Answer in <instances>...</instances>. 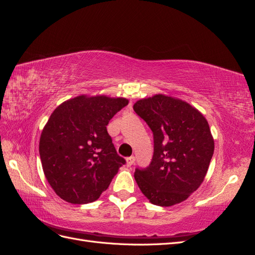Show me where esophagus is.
I'll return each mask as SVG.
<instances>
[{"instance_id":"esophagus-1","label":"esophagus","mask_w":255,"mask_h":255,"mask_svg":"<svg viewBox=\"0 0 255 255\" xmlns=\"http://www.w3.org/2000/svg\"><path fill=\"white\" fill-rule=\"evenodd\" d=\"M135 163V156H129L127 158V165L132 166Z\"/></svg>"}]
</instances>
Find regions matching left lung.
Returning <instances> with one entry per match:
<instances>
[{"mask_svg":"<svg viewBox=\"0 0 255 255\" xmlns=\"http://www.w3.org/2000/svg\"><path fill=\"white\" fill-rule=\"evenodd\" d=\"M133 109L153 133L150 165L134 177L149 201L172 206L204 181L214 154V138L204 116L187 102L165 95L137 101Z\"/></svg>","mask_w":255,"mask_h":255,"instance_id":"8db88e82","label":"left lung"}]
</instances>
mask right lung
Masks as SVG:
<instances>
[{
	"instance_id": "1",
	"label": "right lung",
	"mask_w": 255,
	"mask_h": 255,
	"mask_svg": "<svg viewBox=\"0 0 255 255\" xmlns=\"http://www.w3.org/2000/svg\"><path fill=\"white\" fill-rule=\"evenodd\" d=\"M125 98L79 96L61 103L44 126L39 154L55 194L72 204L99 199L126 159L116 151L106 126Z\"/></svg>"
}]
</instances>
